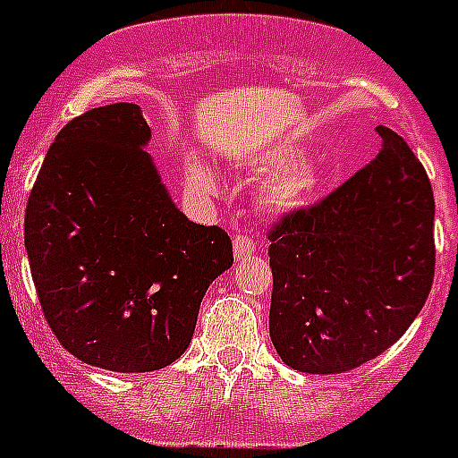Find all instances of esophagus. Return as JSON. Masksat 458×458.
<instances>
[{"label":"esophagus","mask_w":458,"mask_h":458,"mask_svg":"<svg viewBox=\"0 0 458 458\" xmlns=\"http://www.w3.org/2000/svg\"><path fill=\"white\" fill-rule=\"evenodd\" d=\"M254 252H257V242L252 238L245 236V233H238L233 238V257H236V261H245V259L254 257Z\"/></svg>","instance_id":"1"}]
</instances>
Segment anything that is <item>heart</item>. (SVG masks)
Returning <instances> with one entry per match:
<instances>
[{"mask_svg":"<svg viewBox=\"0 0 458 458\" xmlns=\"http://www.w3.org/2000/svg\"><path fill=\"white\" fill-rule=\"evenodd\" d=\"M289 151H275L266 157V165L270 169H279L273 179L264 185L261 190V204L270 210H291L298 208L301 204H305L311 194L317 192L318 188V172L311 165L307 163H295L285 167L291 163ZM285 169L282 170L281 167ZM185 179L192 185L194 190H199L204 194H213L220 188V181H217V174L213 169V165L206 160V157L192 156L185 160Z\"/></svg>","mask_w":458,"mask_h":458,"instance_id":"obj_1","label":"heart"}]
</instances>
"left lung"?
Returning <instances> with one entry per match:
<instances>
[{
	"mask_svg": "<svg viewBox=\"0 0 458 458\" xmlns=\"http://www.w3.org/2000/svg\"><path fill=\"white\" fill-rule=\"evenodd\" d=\"M380 151L335 192L270 229V339L284 365L344 374L387 351L434 282V190L378 125Z\"/></svg>",
	"mask_w": 458,
	"mask_h": 458,
	"instance_id": "obj_1",
	"label": "left lung"
}]
</instances>
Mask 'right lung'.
I'll list each match as a JSON object with an SVG mask.
<instances>
[{"mask_svg": "<svg viewBox=\"0 0 458 458\" xmlns=\"http://www.w3.org/2000/svg\"><path fill=\"white\" fill-rule=\"evenodd\" d=\"M141 109L105 105L52 141L24 213L47 326L91 367L144 374L192 339L201 298L232 268V238L190 222L160 181Z\"/></svg>", "mask_w": 458, "mask_h": 458, "instance_id": "right-lung-1", "label": "right lung"}]
</instances>
